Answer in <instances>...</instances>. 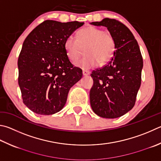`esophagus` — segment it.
<instances>
[{
	"instance_id": "obj_1",
	"label": "esophagus",
	"mask_w": 161,
	"mask_h": 161,
	"mask_svg": "<svg viewBox=\"0 0 161 161\" xmlns=\"http://www.w3.org/2000/svg\"><path fill=\"white\" fill-rule=\"evenodd\" d=\"M82 74H83L84 76L89 75H90V72L89 71H87V70H83L82 71Z\"/></svg>"
}]
</instances>
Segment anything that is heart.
<instances>
[{"mask_svg": "<svg viewBox=\"0 0 161 161\" xmlns=\"http://www.w3.org/2000/svg\"><path fill=\"white\" fill-rule=\"evenodd\" d=\"M65 46L68 56L72 62L77 61L86 48V56L76 63L84 69L92 68L99 63L101 65L107 63L115 51V42L112 35L94 27L81 30L78 32V39L73 36H68Z\"/></svg>", "mask_w": 161, "mask_h": 161, "instance_id": "heart-1", "label": "heart"}]
</instances>
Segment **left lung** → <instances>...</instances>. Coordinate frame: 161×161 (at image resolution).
<instances>
[{
  "label": "left lung",
  "mask_w": 161,
  "mask_h": 161,
  "mask_svg": "<svg viewBox=\"0 0 161 161\" xmlns=\"http://www.w3.org/2000/svg\"><path fill=\"white\" fill-rule=\"evenodd\" d=\"M90 24L106 27L115 42L111 60L91 75L93 80L89 93L91 106L101 118H119L135 103L142 81L141 51L133 34L118 20L105 18Z\"/></svg>",
  "instance_id": "1"
}]
</instances>
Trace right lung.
I'll list each match as a JSON object with an SVG mask.
<instances>
[{"mask_svg": "<svg viewBox=\"0 0 161 161\" xmlns=\"http://www.w3.org/2000/svg\"><path fill=\"white\" fill-rule=\"evenodd\" d=\"M84 25L77 21L46 20L23 43L17 66L23 103L39 115H53L63 108L69 91L82 77L65 49V40Z\"/></svg>", "mask_w": 161, "mask_h": 161, "instance_id": "1", "label": "right lung"}]
</instances>
